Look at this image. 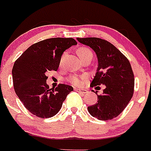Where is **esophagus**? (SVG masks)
I'll list each match as a JSON object with an SVG mask.
<instances>
[{"label":"esophagus","instance_id":"34e87169","mask_svg":"<svg viewBox=\"0 0 151 151\" xmlns=\"http://www.w3.org/2000/svg\"><path fill=\"white\" fill-rule=\"evenodd\" d=\"M75 91H77V92L80 93H81V94H85L87 93V91L86 90H84V89H78V88H76L75 89Z\"/></svg>","mask_w":151,"mask_h":151}]
</instances>
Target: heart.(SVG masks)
I'll return each mask as SVG.
<instances>
[{
	"instance_id": "heart-1",
	"label": "heart",
	"mask_w": 151,
	"mask_h": 151,
	"mask_svg": "<svg viewBox=\"0 0 151 151\" xmlns=\"http://www.w3.org/2000/svg\"><path fill=\"white\" fill-rule=\"evenodd\" d=\"M77 53H78L81 60H84L87 58H93V53L92 50L85 46H81L78 48V50H77ZM65 57H66V53H63L60 58V63H62V62L63 61ZM87 79H88V77L86 76H78V75H70L67 78V80L71 83L73 86H81L83 82L86 81Z\"/></svg>"
}]
</instances>
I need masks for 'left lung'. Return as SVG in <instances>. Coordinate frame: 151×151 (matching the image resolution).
Listing matches in <instances>:
<instances>
[{
	"label": "left lung",
	"mask_w": 151,
	"mask_h": 151,
	"mask_svg": "<svg viewBox=\"0 0 151 151\" xmlns=\"http://www.w3.org/2000/svg\"><path fill=\"white\" fill-rule=\"evenodd\" d=\"M77 40L91 47L97 56L99 65L91 88L106 86L103 94L97 95V103L88 106V111L100 121L111 120L122 112L133 95L135 78L130 63L107 40L96 37L77 38Z\"/></svg>",
	"instance_id": "obj_1"
}]
</instances>
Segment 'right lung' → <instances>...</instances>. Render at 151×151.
I'll use <instances>...</instances> for the list:
<instances>
[{
	"label": "right lung",
	"instance_id": "right-lung-1",
	"mask_svg": "<svg viewBox=\"0 0 151 151\" xmlns=\"http://www.w3.org/2000/svg\"><path fill=\"white\" fill-rule=\"evenodd\" d=\"M73 38L46 39L30 45L16 60L12 67V81L16 93L31 114L48 118L58 112L73 87L59 84L49 89L47 73L57 71L61 55L72 45Z\"/></svg>",
	"mask_w": 151,
	"mask_h": 151
}]
</instances>
